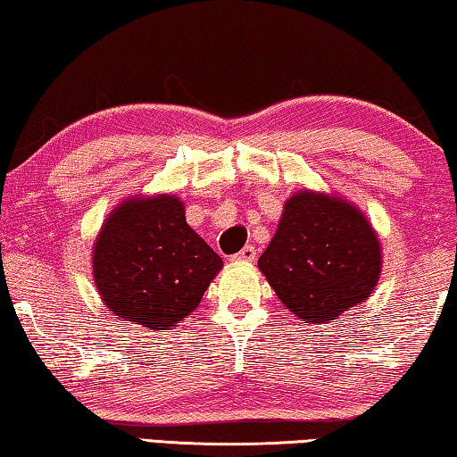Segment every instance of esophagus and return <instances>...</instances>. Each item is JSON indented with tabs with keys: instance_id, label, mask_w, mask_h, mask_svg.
I'll list each match as a JSON object with an SVG mask.
<instances>
[{
	"instance_id": "1",
	"label": "esophagus",
	"mask_w": 457,
	"mask_h": 457,
	"mask_svg": "<svg viewBox=\"0 0 457 457\" xmlns=\"http://www.w3.org/2000/svg\"><path fill=\"white\" fill-rule=\"evenodd\" d=\"M255 257H257V249L253 247V245H247V247H243L237 255H233L235 262H255Z\"/></svg>"
}]
</instances>
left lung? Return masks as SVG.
Masks as SVG:
<instances>
[{
  "label": "left lung",
  "mask_w": 457,
  "mask_h": 457,
  "mask_svg": "<svg viewBox=\"0 0 457 457\" xmlns=\"http://www.w3.org/2000/svg\"><path fill=\"white\" fill-rule=\"evenodd\" d=\"M380 265V243L366 216L312 192L286 202L276 235L259 257V270L282 304L308 322L333 320L366 300Z\"/></svg>",
  "instance_id": "1"
}]
</instances>
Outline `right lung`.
I'll return each instance as SVG.
<instances>
[{"label":"right lung","instance_id":"1","mask_svg":"<svg viewBox=\"0 0 457 457\" xmlns=\"http://www.w3.org/2000/svg\"><path fill=\"white\" fill-rule=\"evenodd\" d=\"M222 259L186 222L175 195L129 200L94 247V278L118 319L170 331L200 304Z\"/></svg>","mask_w":457,"mask_h":457}]
</instances>
